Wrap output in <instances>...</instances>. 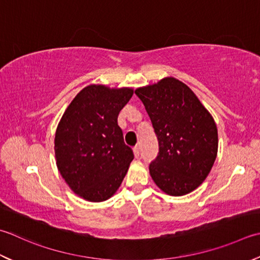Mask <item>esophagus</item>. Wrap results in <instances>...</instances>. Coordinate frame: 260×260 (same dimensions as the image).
<instances>
[{
    "instance_id": "1",
    "label": "esophagus",
    "mask_w": 260,
    "mask_h": 260,
    "mask_svg": "<svg viewBox=\"0 0 260 260\" xmlns=\"http://www.w3.org/2000/svg\"><path fill=\"white\" fill-rule=\"evenodd\" d=\"M134 154H135V157H139L140 156V146H135L134 147Z\"/></svg>"
}]
</instances>
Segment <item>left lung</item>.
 <instances>
[{
    "instance_id": "8db88e82",
    "label": "left lung",
    "mask_w": 260,
    "mask_h": 260,
    "mask_svg": "<svg viewBox=\"0 0 260 260\" xmlns=\"http://www.w3.org/2000/svg\"><path fill=\"white\" fill-rule=\"evenodd\" d=\"M159 142L150 175L162 191L182 196L195 190L210 174L217 154L214 119L196 94L175 78L135 90Z\"/></svg>"
}]
</instances>
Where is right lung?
I'll return each instance as SVG.
<instances>
[{"instance_id":"obj_1","label":"right lung","mask_w":260,"mask_h":260,"mask_svg":"<svg viewBox=\"0 0 260 260\" xmlns=\"http://www.w3.org/2000/svg\"><path fill=\"white\" fill-rule=\"evenodd\" d=\"M133 89L91 84L76 94L59 120L55 134L57 169L76 195L104 202L118 189L133 151L117 123Z\"/></svg>"}]
</instances>
